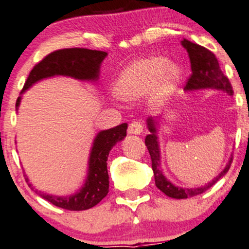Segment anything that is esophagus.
<instances>
[{"label":"esophagus","mask_w":249,"mask_h":249,"mask_svg":"<svg viewBox=\"0 0 249 249\" xmlns=\"http://www.w3.org/2000/svg\"><path fill=\"white\" fill-rule=\"evenodd\" d=\"M143 131V124L139 120H134L129 124V127H127V132L130 135H140L141 132Z\"/></svg>","instance_id":"34e87169"}]
</instances>
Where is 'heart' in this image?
<instances>
[{
	"label": "heart",
	"mask_w": 249,
	"mask_h": 249,
	"mask_svg": "<svg viewBox=\"0 0 249 249\" xmlns=\"http://www.w3.org/2000/svg\"><path fill=\"white\" fill-rule=\"evenodd\" d=\"M179 79V70L161 57H145L126 67L115 83V94L123 100L132 101L148 91L154 102L165 101Z\"/></svg>",
	"instance_id": "heart-1"
}]
</instances>
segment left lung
I'll return each mask as SVG.
<instances>
[{"label":"left lung","instance_id":"left-lung-1","mask_svg":"<svg viewBox=\"0 0 249 249\" xmlns=\"http://www.w3.org/2000/svg\"><path fill=\"white\" fill-rule=\"evenodd\" d=\"M182 44L187 49L190 62H192V74L188 78L185 89L193 90L203 89V88H215V89L225 90V91L231 95V83H230L229 78L225 76L222 70H220L219 62H218L215 55L211 50H208L207 48L200 46V44L193 43L188 39H183ZM148 127H149L150 135H147L144 143L147 145L148 152H149L150 159H152V169L153 172H154L155 185L158 187V189L161 190L167 196L173 197V199H188V197L196 196V195L205 193L212 185H214L225 173L229 171L230 166H231L232 158H230L225 169L214 179H212L203 187L195 188V189H183V188L175 187L171 182H169L164 177L161 170H160L159 144H158V139L157 135H155V132H157V130H155V120L152 119V118L148 119Z\"/></svg>","mask_w":249,"mask_h":249}]
</instances>
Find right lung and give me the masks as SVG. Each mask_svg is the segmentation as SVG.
Masks as SVG:
<instances>
[{
  "instance_id": "add662e5",
  "label": "right lung",
  "mask_w": 249,
  "mask_h": 249,
  "mask_svg": "<svg viewBox=\"0 0 249 249\" xmlns=\"http://www.w3.org/2000/svg\"><path fill=\"white\" fill-rule=\"evenodd\" d=\"M107 56L106 52L91 50L87 48H66L48 54L37 62L30 72L21 92L42 78L55 74L70 76L78 79H96L99 77L100 65ZM20 104L18 97L16 106ZM127 124H120L109 130L101 131L95 139L89 161V175L85 185L79 193L66 197H57L36 190L37 194L48 202L69 211H84L97 205L108 194L109 179L107 172V158L109 150L117 142L126 136ZM26 177V176H25ZM29 183V179L25 178ZM31 187V184H29Z\"/></svg>"
}]
</instances>
